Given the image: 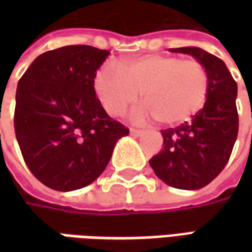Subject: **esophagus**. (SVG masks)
Returning <instances> with one entry per match:
<instances>
[{
	"label": "esophagus",
	"mask_w": 252,
	"mask_h": 252,
	"mask_svg": "<svg viewBox=\"0 0 252 252\" xmlns=\"http://www.w3.org/2000/svg\"><path fill=\"white\" fill-rule=\"evenodd\" d=\"M129 132H131V135H133V136H139V135H143V133H144V131H142V129H136V128H131Z\"/></svg>",
	"instance_id": "34e87169"
}]
</instances>
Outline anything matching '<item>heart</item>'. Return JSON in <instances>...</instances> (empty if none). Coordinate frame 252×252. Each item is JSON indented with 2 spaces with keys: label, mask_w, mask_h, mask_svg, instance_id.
<instances>
[{
  "label": "heart",
  "mask_w": 252,
  "mask_h": 252,
  "mask_svg": "<svg viewBox=\"0 0 252 252\" xmlns=\"http://www.w3.org/2000/svg\"><path fill=\"white\" fill-rule=\"evenodd\" d=\"M93 88L110 116H123L143 94L146 106L137 119L154 116L160 126H178L205 105L211 78L198 61L174 55H144L119 64L105 63L95 72Z\"/></svg>",
  "instance_id": "obj_1"
}]
</instances>
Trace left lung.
<instances>
[{"mask_svg": "<svg viewBox=\"0 0 252 252\" xmlns=\"http://www.w3.org/2000/svg\"><path fill=\"white\" fill-rule=\"evenodd\" d=\"M189 54L206 67L211 90L204 108L177 128L162 129L163 150L150 164L169 186L195 190L220 174L229 160L239 131L238 85L220 58L197 47L170 48Z\"/></svg>", "mask_w": 252, "mask_h": 252, "instance_id": "1", "label": "left lung"}]
</instances>
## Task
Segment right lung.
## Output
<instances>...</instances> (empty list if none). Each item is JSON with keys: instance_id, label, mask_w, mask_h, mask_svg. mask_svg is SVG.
I'll list each match as a JSON object with an SVG mask.
<instances>
[{"instance_id": "obj_1", "label": "right lung", "mask_w": 252, "mask_h": 252, "mask_svg": "<svg viewBox=\"0 0 252 252\" xmlns=\"http://www.w3.org/2000/svg\"><path fill=\"white\" fill-rule=\"evenodd\" d=\"M109 55L66 46L37 57L20 78L14 132L25 163L43 185L71 191L92 184L129 129L108 116L93 79Z\"/></svg>"}]
</instances>
